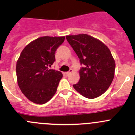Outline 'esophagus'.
I'll list each match as a JSON object with an SVG mask.
<instances>
[{"label": "esophagus", "instance_id": "esophagus-1", "mask_svg": "<svg viewBox=\"0 0 135 135\" xmlns=\"http://www.w3.org/2000/svg\"><path fill=\"white\" fill-rule=\"evenodd\" d=\"M73 69H70V70H69V72H66V73H65V75H66V76H68L69 74H70V73H73Z\"/></svg>", "mask_w": 135, "mask_h": 135}]
</instances>
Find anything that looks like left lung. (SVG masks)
Instances as JSON below:
<instances>
[{
	"label": "left lung",
	"instance_id": "obj_1",
	"mask_svg": "<svg viewBox=\"0 0 135 135\" xmlns=\"http://www.w3.org/2000/svg\"><path fill=\"white\" fill-rule=\"evenodd\" d=\"M66 38L84 65L79 71L80 78L74 89L82 96L95 99L111 85L115 63L110 50L100 40L86 34L68 35Z\"/></svg>",
	"mask_w": 135,
	"mask_h": 135
}]
</instances>
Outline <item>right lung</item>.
<instances>
[{"label": "right lung", "instance_id": "add662e5", "mask_svg": "<svg viewBox=\"0 0 135 135\" xmlns=\"http://www.w3.org/2000/svg\"><path fill=\"white\" fill-rule=\"evenodd\" d=\"M65 38L42 36L30 42L21 51L16 63L17 84L32 103L44 104L56 93L62 74L50 67L55 61V51Z\"/></svg>", "mask_w": 135, "mask_h": 135}]
</instances>
